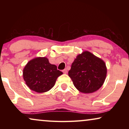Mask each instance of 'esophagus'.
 Returning <instances> with one entry per match:
<instances>
[{"label": "esophagus", "instance_id": "obj_1", "mask_svg": "<svg viewBox=\"0 0 129 129\" xmlns=\"http://www.w3.org/2000/svg\"><path fill=\"white\" fill-rule=\"evenodd\" d=\"M63 73H64V74L68 73V70H67L66 69H65L63 70Z\"/></svg>", "mask_w": 129, "mask_h": 129}]
</instances>
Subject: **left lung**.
I'll list each match as a JSON object with an SVG mask.
<instances>
[{
  "mask_svg": "<svg viewBox=\"0 0 129 129\" xmlns=\"http://www.w3.org/2000/svg\"><path fill=\"white\" fill-rule=\"evenodd\" d=\"M68 75L79 91L91 93L103 84L107 68L103 60L88 51H84L72 63Z\"/></svg>",
  "mask_w": 129,
  "mask_h": 129,
  "instance_id": "8db88e82",
  "label": "left lung"
}]
</instances>
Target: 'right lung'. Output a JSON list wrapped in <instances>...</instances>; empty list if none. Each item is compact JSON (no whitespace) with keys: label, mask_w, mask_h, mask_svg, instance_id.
Wrapping results in <instances>:
<instances>
[{"label":"right lung","mask_w":129,"mask_h":129,"mask_svg":"<svg viewBox=\"0 0 129 129\" xmlns=\"http://www.w3.org/2000/svg\"><path fill=\"white\" fill-rule=\"evenodd\" d=\"M63 73L57 66L49 63L46 57H38L28 62L23 70V77L26 84L31 90L45 93L50 90L57 78Z\"/></svg>","instance_id":"right-lung-1"}]
</instances>
